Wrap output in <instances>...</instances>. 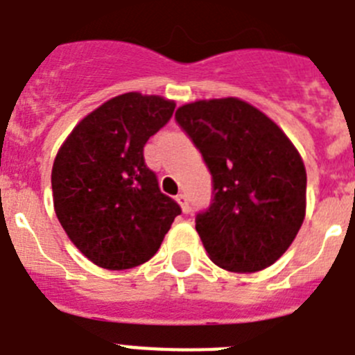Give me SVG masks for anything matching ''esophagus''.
I'll list each match as a JSON object with an SVG mask.
<instances>
[{"label": "esophagus", "mask_w": 355, "mask_h": 355, "mask_svg": "<svg viewBox=\"0 0 355 355\" xmlns=\"http://www.w3.org/2000/svg\"><path fill=\"white\" fill-rule=\"evenodd\" d=\"M175 200L180 202V206H181V209H183V213L190 211V205H188V199H187V196H184V193H180V196L175 197Z\"/></svg>", "instance_id": "esophagus-1"}]
</instances>
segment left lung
Masks as SVG:
<instances>
[{
    "instance_id": "1",
    "label": "left lung",
    "mask_w": 355,
    "mask_h": 355,
    "mask_svg": "<svg viewBox=\"0 0 355 355\" xmlns=\"http://www.w3.org/2000/svg\"><path fill=\"white\" fill-rule=\"evenodd\" d=\"M213 175V205L196 229L209 259L229 272H259L293 243L306 216V167L288 135L238 97L175 110Z\"/></svg>"
}]
</instances>
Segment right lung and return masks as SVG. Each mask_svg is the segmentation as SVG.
Masks as SVG:
<instances>
[{"label":"right lung","mask_w":355,"mask_h":355,"mask_svg":"<svg viewBox=\"0 0 355 355\" xmlns=\"http://www.w3.org/2000/svg\"><path fill=\"white\" fill-rule=\"evenodd\" d=\"M175 103L126 92L85 115L53 162V206L69 240L106 270L149 261L162 245L178 202L159 192L144 159L149 137L167 124Z\"/></svg>","instance_id":"obj_1"}]
</instances>
